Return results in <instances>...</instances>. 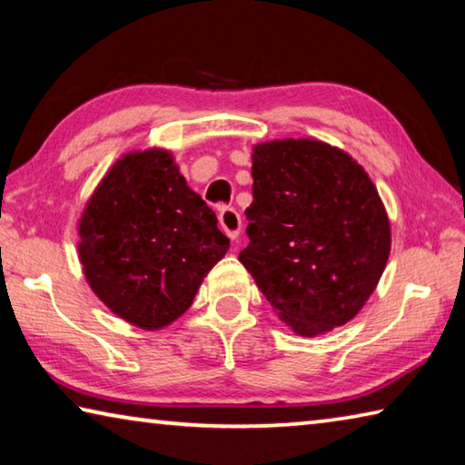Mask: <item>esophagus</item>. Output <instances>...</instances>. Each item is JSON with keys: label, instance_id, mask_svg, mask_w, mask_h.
I'll return each instance as SVG.
<instances>
[{"label": "esophagus", "instance_id": "1", "mask_svg": "<svg viewBox=\"0 0 465 465\" xmlns=\"http://www.w3.org/2000/svg\"><path fill=\"white\" fill-rule=\"evenodd\" d=\"M219 225H222V230L227 233V238L230 240H238L240 233H242V217L235 209L232 207H223L219 211Z\"/></svg>", "mask_w": 465, "mask_h": 465}]
</instances>
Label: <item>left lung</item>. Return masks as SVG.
Instances as JSON below:
<instances>
[{"label":"left lung","mask_w":465,"mask_h":465,"mask_svg":"<svg viewBox=\"0 0 465 465\" xmlns=\"http://www.w3.org/2000/svg\"><path fill=\"white\" fill-rule=\"evenodd\" d=\"M250 243L240 262L299 336L344 326L390 256V219L371 178L342 149L279 139L252 153Z\"/></svg>","instance_id":"obj_1"}]
</instances>
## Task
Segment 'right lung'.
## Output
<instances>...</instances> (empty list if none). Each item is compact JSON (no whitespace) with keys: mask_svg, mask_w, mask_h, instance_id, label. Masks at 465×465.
<instances>
[{"mask_svg":"<svg viewBox=\"0 0 465 465\" xmlns=\"http://www.w3.org/2000/svg\"><path fill=\"white\" fill-rule=\"evenodd\" d=\"M77 232L94 293L143 330L183 316L230 248L166 149L123 155L90 196Z\"/></svg>","mask_w":465,"mask_h":465,"instance_id":"right-lung-1","label":"right lung"}]
</instances>
